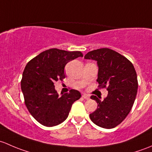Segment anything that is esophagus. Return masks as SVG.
Segmentation results:
<instances>
[{"label":"esophagus","instance_id":"esophagus-1","mask_svg":"<svg viewBox=\"0 0 152 152\" xmlns=\"http://www.w3.org/2000/svg\"><path fill=\"white\" fill-rule=\"evenodd\" d=\"M82 96H83V99H89V96L86 94H83Z\"/></svg>","mask_w":152,"mask_h":152}]
</instances>
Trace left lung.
I'll use <instances>...</instances> for the list:
<instances>
[{
    "mask_svg": "<svg viewBox=\"0 0 152 152\" xmlns=\"http://www.w3.org/2000/svg\"><path fill=\"white\" fill-rule=\"evenodd\" d=\"M84 58L97 61L98 87L108 91L102 101L94 95L91 96L98 105L89 117L100 127H115L127 116L135 99L138 83L134 66L122 55L105 48L90 51Z\"/></svg>",
    "mask_w": 152,
    "mask_h": 152,
    "instance_id": "left-lung-1",
    "label": "left lung"
}]
</instances>
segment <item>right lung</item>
Segmentation results:
<instances>
[{
	"label": "right lung",
	"mask_w": 152,
	"mask_h": 152,
	"mask_svg": "<svg viewBox=\"0 0 152 152\" xmlns=\"http://www.w3.org/2000/svg\"><path fill=\"white\" fill-rule=\"evenodd\" d=\"M83 56L80 51L52 48L39 54L26 64L21 89L26 107L39 123L46 126L60 124L68 117L74 102L81 97V94L75 89L58 96L54 83L65 78L64 67L69 61Z\"/></svg>",
	"instance_id": "1"
}]
</instances>
